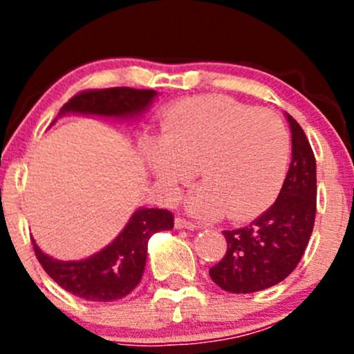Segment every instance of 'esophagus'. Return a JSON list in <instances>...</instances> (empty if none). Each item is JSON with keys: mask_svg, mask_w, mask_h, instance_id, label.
<instances>
[{"mask_svg": "<svg viewBox=\"0 0 354 354\" xmlns=\"http://www.w3.org/2000/svg\"><path fill=\"white\" fill-rule=\"evenodd\" d=\"M174 227H176V230H190V231H194V230H197L198 226L195 223H192V221H188V219H185V217L178 216L176 219H174Z\"/></svg>", "mask_w": 354, "mask_h": 354, "instance_id": "obj_1", "label": "esophagus"}]
</instances>
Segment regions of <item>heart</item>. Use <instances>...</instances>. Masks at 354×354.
<instances>
[{
    "mask_svg": "<svg viewBox=\"0 0 354 354\" xmlns=\"http://www.w3.org/2000/svg\"><path fill=\"white\" fill-rule=\"evenodd\" d=\"M142 152L169 198L197 167L203 183L188 197L197 216L245 221L269 205L288 171V128L276 113L224 95H203L167 111L162 135L145 137Z\"/></svg>",
    "mask_w": 354,
    "mask_h": 354,
    "instance_id": "b5f03b06",
    "label": "heart"
}]
</instances>
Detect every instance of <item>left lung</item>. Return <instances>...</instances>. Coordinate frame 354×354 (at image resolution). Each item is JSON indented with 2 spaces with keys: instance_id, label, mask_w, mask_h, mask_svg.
I'll return each mask as SVG.
<instances>
[{
  "instance_id": "8db88e82",
  "label": "left lung",
  "mask_w": 354,
  "mask_h": 354,
  "mask_svg": "<svg viewBox=\"0 0 354 354\" xmlns=\"http://www.w3.org/2000/svg\"><path fill=\"white\" fill-rule=\"evenodd\" d=\"M291 164L279 197L243 227L223 231L226 255L210 267L214 283L230 292H255L284 281L301 260L315 223L317 164L310 142L295 118Z\"/></svg>"
}]
</instances>
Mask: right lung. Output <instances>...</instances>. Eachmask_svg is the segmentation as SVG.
Listing matches in <instances>:
<instances>
[{
  "mask_svg": "<svg viewBox=\"0 0 354 354\" xmlns=\"http://www.w3.org/2000/svg\"><path fill=\"white\" fill-rule=\"evenodd\" d=\"M156 91L130 87L95 88L73 95L62 114H99L130 118L144 113ZM174 217L166 209H138L113 243L95 255L78 262H62L41 252L35 241V257L48 276L65 291L88 301H114L130 295L140 283L147 260L149 238L157 231L173 230Z\"/></svg>",
  "mask_w": 354,
  "mask_h": 354,
  "instance_id": "1",
  "label": "right lung"
}]
</instances>
